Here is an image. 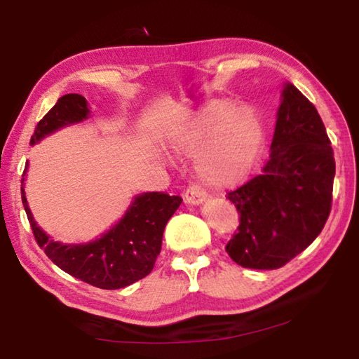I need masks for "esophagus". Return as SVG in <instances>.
<instances>
[{
    "label": "esophagus",
    "mask_w": 359,
    "mask_h": 359,
    "mask_svg": "<svg viewBox=\"0 0 359 359\" xmlns=\"http://www.w3.org/2000/svg\"><path fill=\"white\" fill-rule=\"evenodd\" d=\"M208 199V193H205L201 187L191 185L187 188L184 194V201L190 205H201Z\"/></svg>",
    "instance_id": "1"
}]
</instances>
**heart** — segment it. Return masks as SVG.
Here are the masks:
<instances>
[{"label":"heart","instance_id":"obj_1","mask_svg":"<svg viewBox=\"0 0 359 359\" xmlns=\"http://www.w3.org/2000/svg\"><path fill=\"white\" fill-rule=\"evenodd\" d=\"M264 144V123L257 109L212 100L169 128L172 155L191 158L196 177L212 188H228L250 172Z\"/></svg>","mask_w":359,"mask_h":359}]
</instances>
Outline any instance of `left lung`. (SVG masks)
<instances>
[{
  "label": "left lung",
  "instance_id": "left-lung-1",
  "mask_svg": "<svg viewBox=\"0 0 359 359\" xmlns=\"http://www.w3.org/2000/svg\"><path fill=\"white\" fill-rule=\"evenodd\" d=\"M269 160L263 172L228 193L241 224L231 259L250 269H278L317 239L330 217L336 161L317 109L283 82Z\"/></svg>",
  "mask_w": 359,
  "mask_h": 359
}]
</instances>
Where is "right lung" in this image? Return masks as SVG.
Returning <instances> with one entry per match:
<instances>
[{
	"label": "right lung",
	"instance_id": "1",
	"mask_svg": "<svg viewBox=\"0 0 359 359\" xmlns=\"http://www.w3.org/2000/svg\"><path fill=\"white\" fill-rule=\"evenodd\" d=\"M90 114L92 109L83 96L65 95L39 121L29 144H38L65 126L81 123ZM28 161L22 179L23 208L36 242L60 269L102 290L125 288L150 274L161 252L166 223L182 203L180 196L161 191L136 194L120 220L100 238L83 244H65L53 241L36 223L25 194Z\"/></svg>",
	"mask_w": 359,
	"mask_h": 359
}]
</instances>
